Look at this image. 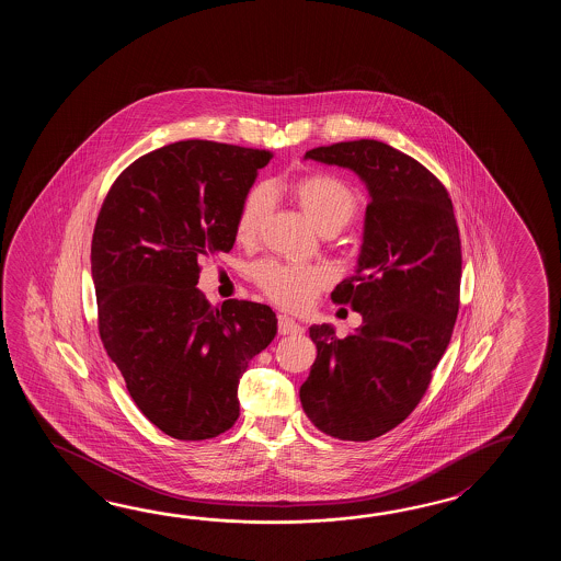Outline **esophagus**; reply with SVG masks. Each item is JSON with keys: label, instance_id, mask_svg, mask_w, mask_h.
Wrapping results in <instances>:
<instances>
[{"label": "esophagus", "instance_id": "obj_1", "mask_svg": "<svg viewBox=\"0 0 561 561\" xmlns=\"http://www.w3.org/2000/svg\"><path fill=\"white\" fill-rule=\"evenodd\" d=\"M278 333L280 334H300L302 333V327L298 322L293 321L290 317L280 314L278 317Z\"/></svg>", "mask_w": 561, "mask_h": 561}]
</instances>
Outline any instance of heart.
I'll return each instance as SVG.
<instances>
[{
	"mask_svg": "<svg viewBox=\"0 0 561 561\" xmlns=\"http://www.w3.org/2000/svg\"><path fill=\"white\" fill-rule=\"evenodd\" d=\"M288 192L319 232H336L357 213V194L343 180L331 174H309L288 184ZM271 208V192L252 188L240 206L237 239L252 242L261 234ZM254 280L268 297L286 309H305L329 283L327 268L317 264H286L268 261L254 268Z\"/></svg>",
	"mask_w": 561,
	"mask_h": 561,
	"instance_id": "heart-1",
	"label": "heart"
}]
</instances>
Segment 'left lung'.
Instances as JSON below:
<instances>
[{"label": "left lung", "mask_w": 561, "mask_h": 561, "mask_svg": "<svg viewBox=\"0 0 561 561\" xmlns=\"http://www.w3.org/2000/svg\"><path fill=\"white\" fill-rule=\"evenodd\" d=\"M305 160L355 172L369 204L355 273L331 293L363 324L345 339L333 324L310 327L317 358L300 403L322 433L370 442L409 417L451 341L461 285L454 204L427 168L389 144L321 146Z\"/></svg>", "instance_id": "1"}]
</instances>
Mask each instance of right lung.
<instances>
[{
	"label": "right lung",
	"instance_id": "obj_1",
	"mask_svg": "<svg viewBox=\"0 0 561 561\" xmlns=\"http://www.w3.org/2000/svg\"><path fill=\"white\" fill-rule=\"evenodd\" d=\"M271 152L184 140L138 158L112 184L92 239L100 336L144 417L180 442L240 415L239 381L276 334L271 307L196 288L204 254L228 252L240 206Z\"/></svg>",
	"mask_w": 561,
	"mask_h": 561
}]
</instances>
